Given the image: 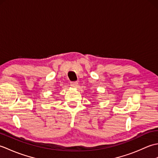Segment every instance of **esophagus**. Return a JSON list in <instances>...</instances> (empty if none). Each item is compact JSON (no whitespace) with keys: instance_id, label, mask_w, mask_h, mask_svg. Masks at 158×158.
<instances>
[{"instance_id":"obj_1","label":"esophagus","mask_w":158,"mask_h":158,"mask_svg":"<svg viewBox=\"0 0 158 158\" xmlns=\"http://www.w3.org/2000/svg\"><path fill=\"white\" fill-rule=\"evenodd\" d=\"M78 85V83L77 82H71V83H70V86L73 87V88H76V87Z\"/></svg>"}]
</instances>
